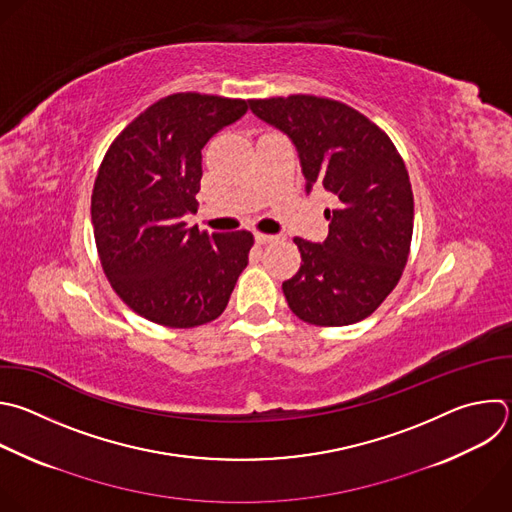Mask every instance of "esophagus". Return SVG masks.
I'll return each mask as SVG.
<instances>
[{"label": "esophagus", "mask_w": 512, "mask_h": 512, "mask_svg": "<svg viewBox=\"0 0 512 512\" xmlns=\"http://www.w3.org/2000/svg\"><path fill=\"white\" fill-rule=\"evenodd\" d=\"M279 237L277 235H267V233H255V241L259 243V245H267V243H273V241H277Z\"/></svg>", "instance_id": "34e87169"}]
</instances>
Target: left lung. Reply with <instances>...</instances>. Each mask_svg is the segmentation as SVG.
<instances>
[{"mask_svg": "<svg viewBox=\"0 0 512 512\" xmlns=\"http://www.w3.org/2000/svg\"><path fill=\"white\" fill-rule=\"evenodd\" d=\"M251 112L297 148L309 193L335 197L323 243L295 237L299 271L283 281L289 309L321 327L372 315L398 285L410 253L414 197L390 136L352 106L307 94L249 100Z\"/></svg>", "mask_w": 512, "mask_h": 512, "instance_id": "1", "label": "left lung"}]
</instances>
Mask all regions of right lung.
<instances>
[{"label":"right lung","mask_w":512,"mask_h":512,"mask_svg":"<svg viewBox=\"0 0 512 512\" xmlns=\"http://www.w3.org/2000/svg\"><path fill=\"white\" fill-rule=\"evenodd\" d=\"M247 112L245 100L181 92L138 114L110 144L92 191L102 269L120 299L166 327L217 319L247 267L249 231L187 227L197 211L203 146Z\"/></svg>","instance_id":"1"}]
</instances>
